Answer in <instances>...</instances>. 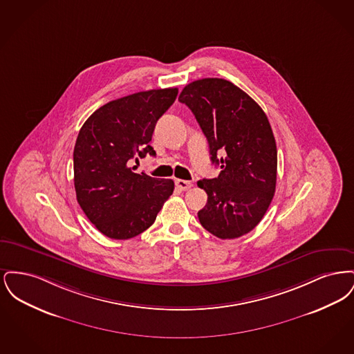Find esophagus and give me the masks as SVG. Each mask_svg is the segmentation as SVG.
<instances>
[{
	"label": "esophagus",
	"instance_id": "1",
	"mask_svg": "<svg viewBox=\"0 0 354 354\" xmlns=\"http://www.w3.org/2000/svg\"><path fill=\"white\" fill-rule=\"evenodd\" d=\"M175 185H176V187H178L179 189H182V191H187V189H189V188L194 185L191 182L183 180V179H176V180H175Z\"/></svg>",
	"mask_w": 354,
	"mask_h": 354
}]
</instances>
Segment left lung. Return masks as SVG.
<instances>
[{
  "label": "left lung",
  "mask_w": 354,
  "mask_h": 354,
  "mask_svg": "<svg viewBox=\"0 0 354 354\" xmlns=\"http://www.w3.org/2000/svg\"><path fill=\"white\" fill-rule=\"evenodd\" d=\"M198 120L219 176L203 179L208 201L198 212L203 227L220 239L248 234L266 215L276 189L277 149L263 109L221 78L187 84L179 95Z\"/></svg>",
  "instance_id": "left-lung-1"
}]
</instances>
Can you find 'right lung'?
Returning a JSON list of instances; mask_svg holds the SVG:
<instances>
[{
  "label": "right lung",
  "mask_w": 354,
  "mask_h": 354,
  "mask_svg": "<svg viewBox=\"0 0 354 354\" xmlns=\"http://www.w3.org/2000/svg\"><path fill=\"white\" fill-rule=\"evenodd\" d=\"M178 95L176 87L140 91L103 104L84 123L74 147V187L84 215L110 239L146 231L174 192L171 179L135 174L152 133Z\"/></svg>",
  "instance_id": "obj_1"
}]
</instances>
